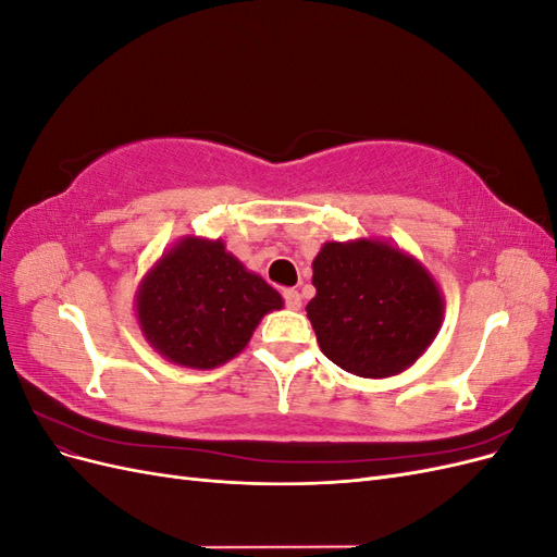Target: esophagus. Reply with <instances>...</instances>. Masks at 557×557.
<instances>
[{
	"mask_svg": "<svg viewBox=\"0 0 557 557\" xmlns=\"http://www.w3.org/2000/svg\"><path fill=\"white\" fill-rule=\"evenodd\" d=\"M283 297H285V307H288V309H293V311L301 309V295H299V290L288 288V290H283Z\"/></svg>",
	"mask_w": 557,
	"mask_h": 557,
	"instance_id": "34e87169",
	"label": "esophagus"
}]
</instances>
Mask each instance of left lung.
I'll return each instance as SVG.
<instances>
[{
  "mask_svg": "<svg viewBox=\"0 0 557 557\" xmlns=\"http://www.w3.org/2000/svg\"><path fill=\"white\" fill-rule=\"evenodd\" d=\"M307 315L320 350L362 379L397 376L444 323L440 283L407 250L381 239L325 242L313 258Z\"/></svg>",
  "mask_w": 557,
  "mask_h": 557,
  "instance_id": "1",
  "label": "left lung"
}]
</instances>
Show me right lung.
<instances>
[{
  "instance_id": "right-lung-1",
  "label": "right lung",
  "mask_w": 557,
  "mask_h": 557,
  "mask_svg": "<svg viewBox=\"0 0 557 557\" xmlns=\"http://www.w3.org/2000/svg\"><path fill=\"white\" fill-rule=\"evenodd\" d=\"M283 297L225 248L223 239L188 237L164 250L141 278L134 311L146 342L164 360L213 369L237 358L260 320Z\"/></svg>"
}]
</instances>
